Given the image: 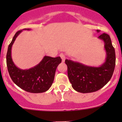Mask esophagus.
I'll return each instance as SVG.
<instances>
[{"mask_svg":"<svg viewBox=\"0 0 122 122\" xmlns=\"http://www.w3.org/2000/svg\"><path fill=\"white\" fill-rule=\"evenodd\" d=\"M60 57L61 58V59H62V62H64L65 60H66V56H65L64 54H62V53L60 54Z\"/></svg>","mask_w":122,"mask_h":122,"instance_id":"obj_1","label":"esophagus"}]
</instances>
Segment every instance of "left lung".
I'll list each match as a JSON object with an SVG mask.
<instances>
[{
  "instance_id": "8db88e82",
  "label": "left lung",
  "mask_w": 122,
  "mask_h": 122,
  "mask_svg": "<svg viewBox=\"0 0 122 122\" xmlns=\"http://www.w3.org/2000/svg\"><path fill=\"white\" fill-rule=\"evenodd\" d=\"M99 32V30H97ZM104 41L106 52L105 62L100 67L86 66L80 62L66 60L68 68V77L72 88L82 93L96 92L104 87L111 79L116 63L115 50L108 34L98 37Z\"/></svg>"
}]
</instances>
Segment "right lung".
Wrapping results in <instances>:
<instances>
[{"instance_id": "add662e5", "label": "right lung", "mask_w": 122, "mask_h": 122, "mask_svg": "<svg viewBox=\"0 0 122 122\" xmlns=\"http://www.w3.org/2000/svg\"><path fill=\"white\" fill-rule=\"evenodd\" d=\"M22 31V30H20L16 33L8 46L6 64L9 74L15 84L26 92L32 93H43L52 86L56 69L62 60L60 56L52 58L45 56L38 65L32 68L22 70L17 67L12 60L11 50L16 38Z\"/></svg>"}]
</instances>
